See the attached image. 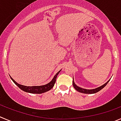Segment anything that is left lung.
<instances>
[{
    "instance_id": "8db88e82",
    "label": "left lung",
    "mask_w": 121,
    "mask_h": 121,
    "mask_svg": "<svg viewBox=\"0 0 121 121\" xmlns=\"http://www.w3.org/2000/svg\"><path fill=\"white\" fill-rule=\"evenodd\" d=\"M109 80L108 81V82H106V83L102 85V86H100V87H97V88H94V89H91V90L84 89V88H81V87H78V86H77V85H76L75 84L74 81H73V82H72V84H73V87H74L75 89L76 90L80 92V93H85V94H94V93H97V92L99 91L100 90H102V88H104V87H105L106 86L107 84L108 83V82H109Z\"/></svg>"
}]
</instances>
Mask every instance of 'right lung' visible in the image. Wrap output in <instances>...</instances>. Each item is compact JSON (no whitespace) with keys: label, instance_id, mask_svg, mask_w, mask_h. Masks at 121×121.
<instances>
[{"label":"right lung","instance_id":"1","mask_svg":"<svg viewBox=\"0 0 121 121\" xmlns=\"http://www.w3.org/2000/svg\"><path fill=\"white\" fill-rule=\"evenodd\" d=\"M61 71V70H60ZM59 71L55 75V77H53V78L52 79L51 81H50L49 83L47 84L46 85H43V86H22V85L19 84L18 83H17L15 80H13L12 77H11V80L13 81V82L19 87L20 89H21L22 90L24 91L25 92H27V93H33V94H41V93H45V92L48 91L50 90L53 87L54 85H55V82H56V78H57V75L59 74V73L60 72V71Z\"/></svg>","mask_w":121,"mask_h":121}]
</instances>
